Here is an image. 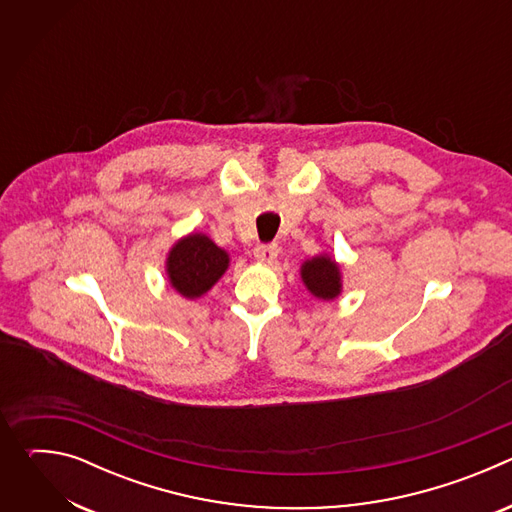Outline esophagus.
I'll use <instances>...</instances> for the list:
<instances>
[{
  "label": "esophagus",
  "instance_id": "obj_1",
  "mask_svg": "<svg viewBox=\"0 0 512 512\" xmlns=\"http://www.w3.org/2000/svg\"><path fill=\"white\" fill-rule=\"evenodd\" d=\"M277 245H257L253 249V257L261 265H271L277 259Z\"/></svg>",
  "mask_w": 512,
  "mask_h": 512
}]
</instances>
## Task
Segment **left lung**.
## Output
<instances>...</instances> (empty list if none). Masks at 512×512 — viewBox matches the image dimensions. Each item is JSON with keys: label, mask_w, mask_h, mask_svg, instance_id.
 <instances>
[{"label": "left lung", "mask_w": 512, "mask_h": 512, "mask_svg": "<svg viewBox=\"0 0 512 512\" xmlns=\"http://www.w3.org/2000/svg\"><path fill=\"white\" fill-rule=\"evenodd\" d=\"M300 275L310 294L322 302H332L342 294L340 265L326 253L306 259L300 267Z\"/></svg>", "instance_id": "left-lung-1"}]
</instances>
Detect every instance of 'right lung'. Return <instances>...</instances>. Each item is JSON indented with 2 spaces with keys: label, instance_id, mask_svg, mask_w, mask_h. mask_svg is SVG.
<instances>
[{
  "label": "right lung",
  "instance_id": "add662e5",
  "mask_svg": "<svg viewBox=\"0 0 512 512\" xmlns=\"http://www.w3.org/2000/svg\"><path fill=\"white\" fill-rule=\"evenodd\" d=\"M231 257L204 233L178 239L166 257L170 285L186 300L202 298L225 275Z\"/></svg>",
  "mask_w": 512,
  "mask_h": 512
}]
</instances>
